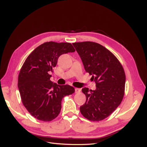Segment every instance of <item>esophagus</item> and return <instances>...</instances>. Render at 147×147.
<instances>
[{"label": "esophagus", "mask_w": 147, "mask_h": 147, "mask_svg": "<svg viewBox=\"0 0 147 147\" xmlns=\"http://www.w3.org/2000/svg\"><path fill=\"white\" fill-rule=\"evenodd\" d=\"M80 92V89H79V88H75V93L76 94L79 93Z\"/></svg>", "instance_id": "obj_1"}]
</instances>
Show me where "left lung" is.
Wrapping results in <instances>:
<instances>
[{
  "mask_svg": "<svg viewBox=\"0 0 147 147\" xmlns=\"http://www.w3.org/2000/svg\"><path fill=\"white\" fill-rule=\"evenodd\" d=\"M84 69L92 75L95 90L83 88L86 102L80 107L82 114L91 121H101L111 115L124 96L126 76L121 64L113 54L99 43H73Z\"/></svg>",
  "mask_w": 147,
  "mask_h": 147,
  "instance_id": "obj_1",
  "label": "left lung"
}]
</instances>
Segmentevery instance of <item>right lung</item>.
I'll return each mask as SVG.
<instances>
[{
  "mask_svg": "<svg viewBox=\"0 0 147 147\" xmlns=\"http://www.w3.org/2000/svg\"><path fill=\"white\" fill-rule=\"evenodd\" d=\"M75 49L69 43L45 42L26 59L18 76V87L23 105L37 120L49 121L61 109V101L75 90L69 85H59L50 80L60 55Z\"/></svg>",
  "mask_w": 147,
  "mask_h": 147,
  "instance_id": "right-lung-1",
  "label": "right lung"
}]
</instances>
